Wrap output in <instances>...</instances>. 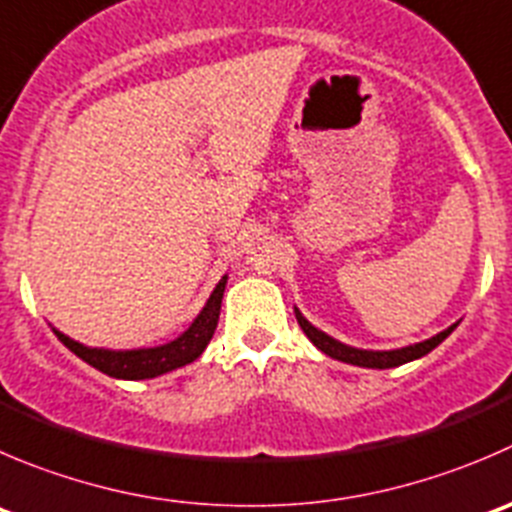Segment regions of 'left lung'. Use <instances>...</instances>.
Listing matches in <instances>:
<instances>
[{"mask_svg":"<svg viewBox=\"0 0 512 512\" xmlns=\"http://www.w3.org/2000/svg\"><path fill=\"white\" fill-rule=\"evenodd\" d=\"M295 317H297V322H300L302 332L310 337L312 345H315L317 350H322L325 355L335 357V360H340V362H350V365H357V367H375V370L398 367V365H405V362L418 360V357L428 355L430 350H435V347H438L440 342H443L445 337H448L450 332L458 327V322H455V325H450L448 330H443L440 335L430 337V340H425V342H418V345L400 347V350H360V347H350V345H345V342H337L335 337L325 335L322 330L312 327L310 322L302 317L300 310H295Z\"/></svg>","mask_w":512,"mask_h":512,"instance_id":"obj_1","label":"left lung"}]
</instances>
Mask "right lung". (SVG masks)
Wrapping results in <instances>:
<instances>
[{
	"label": "right lung",
	"instance_id": "right-lung-1",
	"mask_svg": "<svg viewBox=\"0 0 512 512\" xmlns=\"http://www.w3.org/2000/svg\"><path fill=\"white\" fill-rule=\"evenodd\" d=\"M227 277L217 282L212 290L210 300L202 307L200 315L195 317L190 327L182 332L177 340L167 342L160 347H142V350H102V347H87L79 342L69 340L67 335L54 330V335L67 345L77 357H82L87 365L97 367L99 372L109 377H119V380H147V377L165 375V372L177 370L182 365H190L192 360L205 352L207 342L215 335L217 320H220L222 307V292H225Z\"/></svg>",
	"mask_w": 512,
	"mask_h": 512
}]
</instances>
